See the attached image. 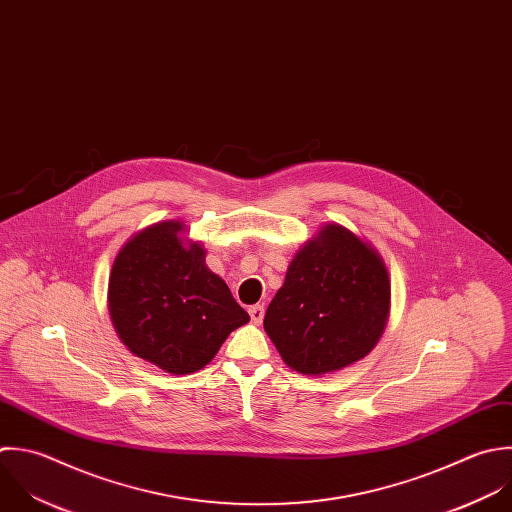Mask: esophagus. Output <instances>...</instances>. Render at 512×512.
I'll use <instances>...</instances> for the list:
<instances>
[{"mask_svg":"<svg viewBox=\"0 0 512 512\" xmlns=\"http://www.w3.org/2000/svg\"><path fill=\"white\" fill-rule=\"evenodd\" d=\"M249 315H251V321L255 325H259L265 317V307L263 305H253V307H249Z\"/></svg>","mask_w":512,"mask_h":512,"instance_id":"34e87169","label":"esophagus"}]
</instances>
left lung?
<instances>
[{
	"label": "left lung",
	"mask_w": 512,
	"mask_h": 512,
	"mask_svg": "<svg viewBox=\"0 0 512 512\" xmlns=\"http://www.w3.org/2000/svg\"><path fill=\"white\" fill-rule=\"evenodd\" d=\"M391 311V279L381 253L339 223H325L289 263L263 327L287 367L337 373L379 343Z\"/></svg>",
	"instance_id": "1"
}]
</instances>
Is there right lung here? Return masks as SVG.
Listing matches in <instances>:
<instances>
[{"mask_svg": "<svg viewBox=\"0 0 512 512\" xmlns=\"http://www.w3.org/2000/svg\"><path fill=\"white\" fill-rule=\"evenodd\" d=\"M177 219L135 233L117 253L107 287L121 343L171 375L203 369L237 327L249 323L227 283L205 263Z\"/></svg>", "mask_w": 512, "mask_h": 512, "instance_id": "add662e5", "label": "right lung"}]
</instances>
